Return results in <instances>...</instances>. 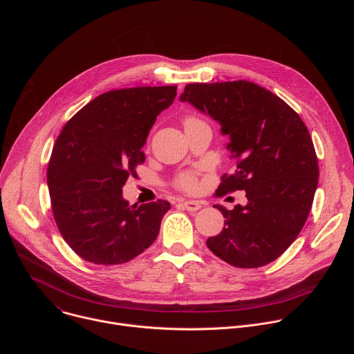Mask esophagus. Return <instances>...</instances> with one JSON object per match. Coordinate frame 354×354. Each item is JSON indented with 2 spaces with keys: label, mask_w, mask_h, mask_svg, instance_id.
Masks as SVG:
<instances>
[{
  "label": "esophagus",
  "mask_w": 354,
  "mask_h": 354,
  "mask_svg": "<svg viewBox=\"0 0 354 354\" xmlns=\"http://www.w3.org/2000/svg\"><path fill=\"white\" fill-rule=\"evenodd\" d=\"M182 205L187 212H197L198 209H201V203L197 200H183Z\"/></svg>",
  "instance_id": "esophagus-1"
}]
</instances>
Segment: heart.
Returning <instances> with one entry per match:
<instances>
[{
	"mask_svg": "<svg viewBox=\"0 0 354 354\" xmlns=\"http://www.w3.org/2000/svg\"><path fill=\"white\" fill-rule=\"evenodd\" d=\"M190 120H194V119H187L186 122H190ZM186 122H185V123H186ZM179 183H180V186L185 187V189H192V187L194 186V179H193L190 175H185V176L180 178Z\"/></svg>",
	"mask_w": 354,
	"mask_h": 354,
	"instance_id": "heart-1",
	"label": "heart"
}]
</instances>
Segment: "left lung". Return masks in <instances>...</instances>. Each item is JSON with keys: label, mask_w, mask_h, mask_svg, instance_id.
Instances as JSON below:
<instances>
[{"label": "left lung", "mask_w": 354, "mask_h": 354, "mask_svg": "<svg viewBox=\"0 0 354 354\" xmlns=\"http://www.w3.org/2000/svg\"><path fill=\"white\" fill-rule=\"evenodd\" d=\"M179 99L213 118L230 137L236 171L224 175L217 194L245 190L248 198L232 210L213 206L225 220L207 248L236 268L276 261L304 227L318 186L308 129L283 99L249 81L189 84Z\"/></svg>", "instance_id": "left-lung-1"}]
</instances>
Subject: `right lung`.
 I'll use <instances>...</instances> for the list:
<instances>
[{"instance_id":"obj_1","label":"right lung","mask_w":354,"mask_h":354,"mask_svg":"<svg viewBox=\"0 0 354 354\" xmlns=\"http://www.w3.org/2000/svg\"><path fill=\"white\" fill-rule=\"evenodd\" d=\"M176 86H137L99 95L62 130L50 157L47 186L60 234L82 259L120 265L153 243L171 205H133L123 186L137 176L142 147Z\"/></svg>"}]
</instances>
